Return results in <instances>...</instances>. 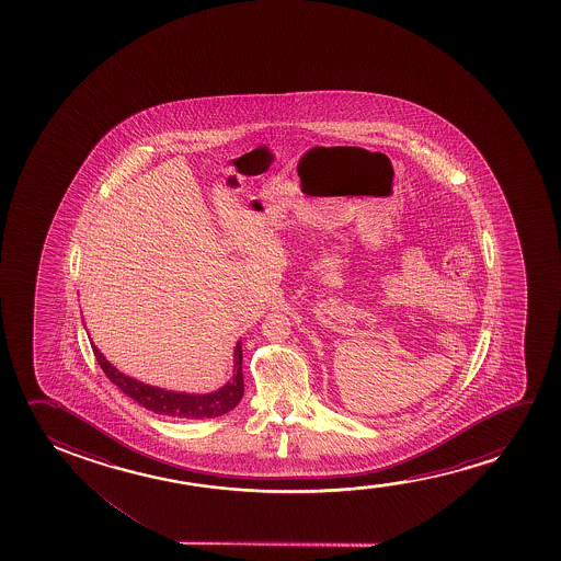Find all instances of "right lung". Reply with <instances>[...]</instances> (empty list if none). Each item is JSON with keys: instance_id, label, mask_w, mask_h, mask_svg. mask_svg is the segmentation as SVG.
<instances>
[{"instance_id": "right-lung-1", "label": "right lung", "mask_w": 561, "mask_h": 561, "mask_svg": "<svg viewBox=\"0 0 561 561\" xmlns=\"http://www.w3.org/2000/svg\"><path fill=\"white\" fill-rule=\"evenodd\" d=\"M93 354L100 362L101 369L113 383L126 392L130 399L136 400L138 404L151 410L154 414L169 415V417H180V420H205V417H218V415L228 414L230 410L238 407L239 400L243 397V371H241V343L236 345L233 353V376L230 381L220 387L218 391L207 392V394H190V392H174L153 387V385L141 383L134 377L124 376L123 371L111 364V362L100 353V348L93 345Z\"/></svg>"}]
</instances>
